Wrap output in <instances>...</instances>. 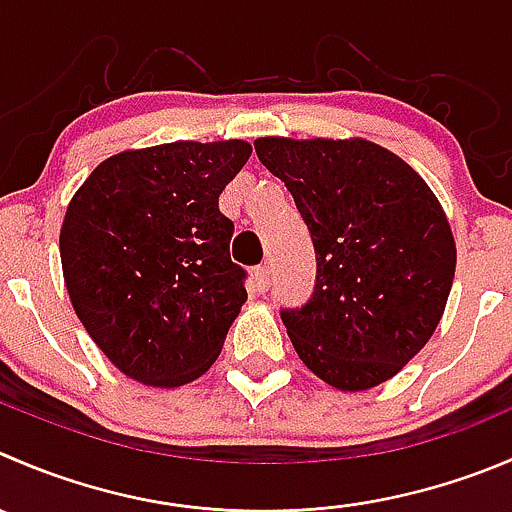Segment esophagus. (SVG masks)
I'll list each match as a JSON object with an SVG mask.
<instances>
[{
    "label": "esophagus",
    "instance_id": "1",
    "mask_svg": "<svg viewBox=\"0 0 512 512\" xmlns=\"http://www.w3.org/2000/svg\"><path fill=\"white\" fill-rule=\"evenodd\" d=\"M272 285V272L270 267H257L255 270V290L267 292V287Z\"/></svg>",
    "mask_w": 512,
    "mask_h": 512
}]
</instances>
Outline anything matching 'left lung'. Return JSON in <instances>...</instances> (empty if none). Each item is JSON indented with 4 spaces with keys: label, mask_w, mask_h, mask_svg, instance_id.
<instances>
[{
    "label": "left lung",
    "mask_w": 512,
    "mask_h": 512,
    "mask_svg": "<svg viewBox=\"0 0 512 512\" xmlns=\"http://www.w3.org/2000/svg\"><path fill=\"white\" fill-rule=\"evenodd\" d=\"M255 152L315 245L310 302L282 310L297 357L342 393L377 388L423 350L448 305L458 252L443 205L408 162L362 137H260Z\"/></svg>",
    "instance_id": "8db88e82"
}]
</instances>
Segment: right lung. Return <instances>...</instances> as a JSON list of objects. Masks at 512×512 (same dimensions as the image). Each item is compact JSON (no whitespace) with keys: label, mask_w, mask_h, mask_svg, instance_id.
I'll use <instances>...</instances> for the list:
<instances>
[{"label":"right lung","mask_w":512,"mask_h":512,"mask_svg":"<svg viewBox=\"0 0 512 512\" xmlns=\"http://www.w3.org/2000/svg\"><path fill=\"white\" fill-rule=\"evenodd\" d=\"M245 140L124 150L82 182L59 257L69 302L119 372L180 388L220 357L247 300L230 260L222 190L250 160Z\"/></svg>","instance_id":"1"}]
</instances>
